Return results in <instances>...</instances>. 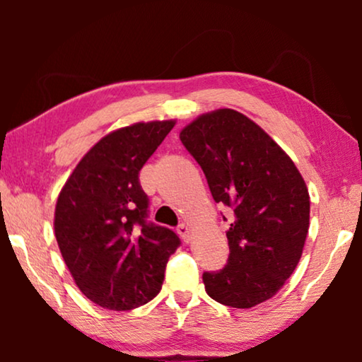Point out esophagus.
<instances>
[{"instance_id":"obj_1","label":"esophagus","mask_w":362,"mask_h":362,"mask_svg":"<svg viewBox=\"0 0 362 362\" xmlns=\"http://www.w3.org/2000/svg\"><path fill=\"white\" fill-rule=\"evenodd\" d=\"M177 234L181 235V239L186 242V244H189L191 242V230H189V227H187L186 224H180L177 226Z\"/></svg>"}]
</instances>
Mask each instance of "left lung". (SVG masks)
Wrapping results in <instances>:
<instances>
[{"instance_id": "left-lung-1", "label": "left lung", "mask_w": 362, "mask_h": 362, "mask_svg": "<svg viewBox=\"0 0 362 362\" xmlns=\"http://www.w3.org/2000/svg\"><path fill=\"white\" fill-rule=\"evenodd\" d=\"M180 138L214 201L232 212L227 264L202 274L207 295L232 308H252L272 298L300 262L310 227L303 177L257 123L230 108L196 118Z\"/></svg>"}]
</instances>
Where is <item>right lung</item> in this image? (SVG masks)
Returning <instances> with one entry per match:
<instances>
[{"label": "right lung", "mask_w": 362, "mask_h": 362, "mask_svg": "<svg viewBox=\"0 0 362 362\" xmlns=\"http://www.w3.org/2000/svg\"><path fill=\"white\" fill-rule=\"evenodd\" d=\"M175 122L135 123L103 136L57 197L54 230L76 285L102 308L127 311L160 293L168 259L181 245L148 221L140 170Z\"/></svg>", "instance_id": "obj_1"}]
</instances>
